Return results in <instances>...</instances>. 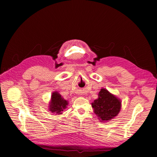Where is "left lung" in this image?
I'll list each match as a JSON object with an SVG mask.
<instances>
[{
    "label": "left lung",
    "instance_id": "obj_1",
    "mask_svg": "<svg viewBox=\"0 0 157 157\" xmlns=\"http://www.w3.org/2000/svg\"><path fill=\"white\" fill-rule=\"evenodd\" d=\"M94 113L102 122H107L117 116L121 111V101L105 88H101L98 98L92 102Z\"/></svg>",
    "mask_w": 157,
    "mask_h": 157
}]
</instances>
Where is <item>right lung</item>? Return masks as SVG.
Segmentation results:
<instances>
[{
  "mask_svg": "<svg viewBox=\"0 0 157 157\" xmlns=\"http://www.w3.org/2000/svg\"><path fill=\"white\" fill-rule=\"evenodd\" d=\"M68 105V101L63 98L57 91H55L52 93L48 105V110L56 115H61L63 111L67 107Z\"/></svg>",
  "mask_w": 157,
  "mask_h": 157,
  "instance_id": "add662e5",
  "label": "right lung"
}]
</instances>
